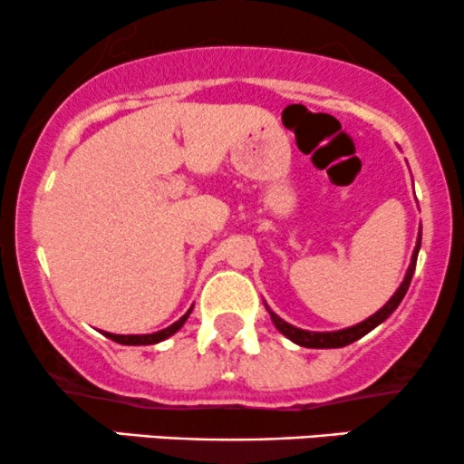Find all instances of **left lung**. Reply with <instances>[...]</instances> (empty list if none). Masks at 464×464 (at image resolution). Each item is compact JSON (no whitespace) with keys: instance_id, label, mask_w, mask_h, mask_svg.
Masks as SVG:
<instances>
[{"instance_id":"obj_1","label":"left lung","mask_w":464,"mask_h":464,"mask_svg":"<svg viewBox=\"0 0 464 464\" xmlns=\"http://www.w3.org/2000/svg\"><path fill=\"white\" fill-rule=\"evenodd\" d=\"M419 248H420V233H419V239H417V246H414V253H412V259H410V266H408V273L403 276L401 285L397 287L395 295L391 296V301L386 303L382 310H377L372 316L366 318V321H362L358 324H353V327H347V329H338V332H307V329H299L295 327V324L285 323L284 318H279L276 314L270 310L268 305H266V310H268L270 318H273L275 327L279 329L281 334L285 335V338H290L292 343H296L299 347H307V349H338V347H347V344L355 343V340H360L362 335H366L372 329L377 327V324H382L386 321L388 316H391L392 312L397 310L399 303L403 301V296H406L408 287H410V281H412V275H414V268H417V257H419Z\"/></svg>"}]
</instances>
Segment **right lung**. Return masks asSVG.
<instances>
[{
	"instance_id": "right-lung-1",
	"label": "right lung",
	"mask_w": 464,
	"mask_h": 464,
	"mask_svg": "<svg viewBox=\"0 0 464 464\" xmlns=\"http://www.w3.org/2000/svg\"><path fill=\"white\" fill-rule=\"evenodd\" d=\"M191 307H194V305H191ZM191 307L188 310V314H183V316L179 318L177 323L169 324V327L161 329V332H154V334H132V335H120V334H109V332H104V335H106V338L115 340V343H120V344H130V347H140V344H157V343H161V340L169 338V335H174V334L179 332L180 327H183L185 321H188V318H189Z\"/></svg>"
}]
</instances>
